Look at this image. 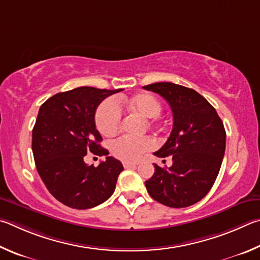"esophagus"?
<instances>
[{"instance_id":"34e87169","label":"esophagus","mask_w":260,"mask_h":260,"mask_svg":"<svg viewBox=\"0 0 260 260\" xmlns=\"http://www.w3.org/2000/svg\"><path fill=\"white\" fill-rule=\"evenodd\" d=\"M138 163L137 162H123V167L125 168V169H127V168H133V167H136L137 166Z\"/></svg>"}]
</instances>
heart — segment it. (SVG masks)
<instances>
[{
  "label": "heart",
  "instance_id": "heart-1",
  "mask_svg": "<svg viewBox=\"0 0 260 260\" xmlns=\"http://www.w3.org/2000/svg\"><path fill=\"white\" fill-rule=\"evenodd\" d=\"M124 107L139 114L142 117L151 118L146 124L151 126L157 122L161 112V104L153 94L147 92L137 93L131 97H118L116 100L107 99L100 104L95 112V126L105 137H113L121 124V109ZM152 147V142L147 137L130 138L121 137L111 144V153L114 157L124 162L137 161L142 154Z\"/></svg>",
  "mask_w": 260,
  "mask_h": 260
}]
</instances>
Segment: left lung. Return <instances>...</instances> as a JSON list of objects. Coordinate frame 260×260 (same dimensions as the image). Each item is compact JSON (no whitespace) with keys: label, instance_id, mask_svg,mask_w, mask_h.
<instances>
[{"label":"left lung","instance_id":"1","mask_svg":"<svg viewBox=\"0 0 260 260\" xmlns=\"http://www.w3.org/2000/svg\"><path fill=\"white\" fill-rule=\"evenodd\" d=\"M169 103L174 126L167 143L154 153L172 156L169 169L154 165L155 172L145 181L155 201L170 208H186L202 200L219 174L226 146V131L216 109L193 89L171 83L143 86Z\"/></svg>","mask_w":260,"mask_h":260}]
</instances>
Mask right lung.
<instances>
[{
  "mask_svg": "<svg viewBox=\"0 0 260 260\" xmlns=\"http://www.w3.org/2000/svg\"><path fill=\"white\" fill-rule=\"evenodd\" d=\"M122 90L80 86L52 95L40 107L31 137L36 169L49 192L67 207L93 208L115 190L123 166L100 146L94 114L105 98ZM89 152L105 155L107 161L88 166L84 156Z\"/></svg>",
  "mask_w": 260,
  "mask_h": 260,
  "instance_id": "obj_1",
  "label": "right lung"
}]
</instances>
